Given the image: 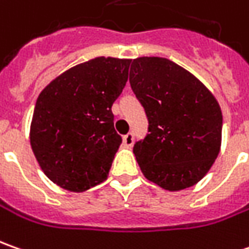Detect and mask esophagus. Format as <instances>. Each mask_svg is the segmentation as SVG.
Masks as SVG:
<instances>
[{
  "label": "esophagus",
  "mask_w": 249,
  "mask_h": 249,
  "mask_svg": "<svg viewBox=\"0 0 249 249\" xmlns=\"http://www.w3.org/2000/svg\"><path fill=\"white\" fill-rule=\"evenodd\" d=\"M123 143H124V146H126V147H131L133 144V133H126L124 138H123Z\"/></svg>",
  "instance_id": "esophagus-1"
}]
</instances>
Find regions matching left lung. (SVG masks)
Segmentation results:
<instances>
[{"mask_svg": "<svg viewBox=\"0 0 249 249\" xmlns=\"http://www.w3.org/2000/svg\"><path fill=\"white\" fill-rule=\"evenodd\" d=\"M129 82L149 120V133L133 146L144 178L169 192L194 186L220 151L218 100L193 74L165 57L133 59Z\"/></svg>", "mask_w": 249, "mask_h": 249, "instance_id": "8db88e82", "label": "left lung"}]
</instances>
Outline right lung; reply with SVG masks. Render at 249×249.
<instances>
[{
	"label": "right lung",
	"mask_w": 249,
	"mask_h": 249,
	"mask_svg": "<svg viewBox=\"0 0 249 249\" xmlns=\"http://www.w3.org/2000/svg\"><path fill=\"white\" fill-rule=\"evenodd\" d=\"M131 59L99 56L57 75L41 90L30 144L44 174L81 193L102 183L121 144L111 106L128 80Z\"/></svg>",
	"instance_id": "add662e5"
}]
</instances>
